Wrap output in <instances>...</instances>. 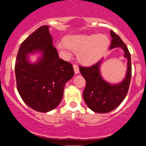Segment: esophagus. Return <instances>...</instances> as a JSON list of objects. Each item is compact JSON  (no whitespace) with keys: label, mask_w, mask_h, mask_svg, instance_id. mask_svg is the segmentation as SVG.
Listing matches in <instances>:
<instances>
[{"label":"esophagus","mask_w":146,"mask_h":146,"mask_svg":"<svg viewBox=\"0 0 146 146\" xmlns=\"http://www.w3.org/2000/svg\"><path fill=\"white\" fill-rule=\"evenodd\" d=\"M73 70H74L75 74H78L79 73V68L76 65H73Z\"/></svg>","instance_id":"1"}]
</instances>
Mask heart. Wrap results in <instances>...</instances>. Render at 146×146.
I'll return each instance as SVG.
<instances>
[{"mask_svg": "<svg viewBox=\"0 0 146 146\" xmlns=\"http://www.w3.org/2000/svg\"><path fill=\"white\" fill-rule=\"evenodd\" d=\"M110 42L105 35H75L67 36L57 44V49L65 59L71 58L73 52L84 65H92L104 56Z\"/></svg>", "mask_w": 146, "mask_h": 146, "instance_id": "b5f03b06", "label": "heart"}]
</instances>
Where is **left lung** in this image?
<instances>
[{
	"label": "left lung",
	"mask_w": 146,
	"mask_h": 146,
	"mask_svg": "<svg viewBox=\"0 0 146 146\" xmlns=\"http://www.w3.org/2000/svg\"><path fill=\"white\" fill-rule=\"evenodd\" d=\"M110 35L112 38L110 50L116 47L122 49L124 57L127 60L126 75L123 81L118 84H110L103 78L100 71L103 59L89 68L79 67L86 84L83 93L84 102L90 110L100 114L110 112L122 103L128 92L131 80V57L128 49L113 31H110Z\"/></svg>",
	"instance_id": "8db88e82"
}]
</instances>
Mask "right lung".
<instances>
[{
    "mask_svg": "<svg viewBox=\"0 0 146 146\" xmlns=\"http://www.w3.org/2000/svg\"><path fill=\"white\" fill-rule=\"evenodd\" d=\"M39 53L35 63L30 54ZM16 85L27 106L39 112H47L61 102L65 85L74 75L70 62L60 59L53 47L48 26H42L20 45L15 64Z\"/></svg>",
    "mask_w": 146,
    "mask_h": 146,
    "instance_id": "right-lung-1",
    "label": "right lung"
}]
</instances>
